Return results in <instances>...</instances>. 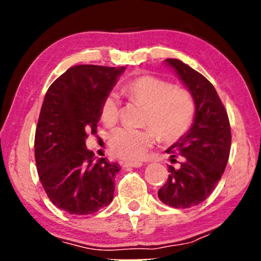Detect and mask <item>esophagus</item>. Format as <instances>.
Segmentation results:
<instances>
[{"label": "esophagus", "instance_id": "obj_1", "mask_svg": "<svg viewBox=\"0 0 261 261\" xmlns=\"http://www.w3.org/2000/svg\"><path fill=\"white\" fill-rule=\"evenodd\" d=\"M123 167H135V169H138V167H141L142 166V163H138V162H122Z\"/></svg>", "mask_w": 261, "mask_h": 261}]
</instances>
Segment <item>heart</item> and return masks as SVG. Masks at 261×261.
<instances>
[{"label": "heart", "mask_w": 261, "mask_h": 261, "mask_svg": "<svg viewBox=\"0 0 261 261\" xmlns=\"http://www.w3.org/2000/svg\"><path fill=\"white\" fill-rule=\"evenodd\" d=\"M124 94L146 107L144 129L117 128L109 137L112 153L123 160L144 158L155 141V133L163 141H176L187 133L195 117V102L187 90L153 76L130 81L123 88ZM119 116V99L108 94L101 106L102 121L112 126Z\"/></svg>", "instance_id": "1"}]
</instances>
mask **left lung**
I'll list each match as a JSON object with an SVG mask.
<instances>
[{"label":"left lung","instance_id":"obj_1","mask_svg":"<svg viewBox=\"0 0 261 261\" xmlns=\"http://www.w3.org/2000/svg\"><path fill=\"white\" fill-rule=\"evenodd\" d=\"M170 69L190 92L195 117L190 129L166 149L171 162L169 179L159 189L158 197L172 208L201 204L215 190L226 169L230 152V126L226 109L215 88L206 78L178 59H166Z\"/></svg>","mask_w":261,"mask_h":261}]
</instances>
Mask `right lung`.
Listing matches in <instances>:
<instances>
[{"label":"right lung","instance_id":"obj_1","mask_svg":"<svg viewBox=\"0 0 261 261\" xmlns=\"http://www.w3.org/2000/svg\"><path fill=\"white\" fill-rule=\"evenodd\" d=\"M126 67L77 65L51 84L35 130L38 174L48 198L71 215H89L113 201L117 163L94 159L85 145L97 133L101 106Z\"/></svg>","mask_w":261,"mask_h":261}]
</instances>
